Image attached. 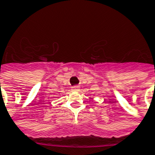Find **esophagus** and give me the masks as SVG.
Returning a JSON list of instances; mask_svg holds the SVG:
<instances>
[{
  "label": "esophagus",
  "mask_w": 155,
  "mask_h": 155,
  "mask_svg": "<svg viewBox=\"0 0 155 155\" xmlns=\"http://www.w3.org/2000/svg\"><path fill=\"white\" fill-rule=\"evenodd\" d=\"M71 88H72L73 91H79V90H80V86L75 85V86H73Z\"/></svg>",
  "instance_id": "1"
}]
</instances>
